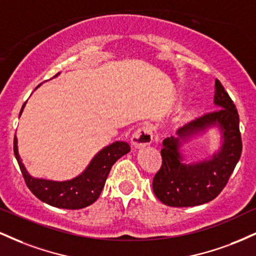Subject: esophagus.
Returning <instances> with one entry per match:
<instances>
[{
    "label": "esophagus",
    "instance_id": "1",
    "mask_svg": "<svg viewBox=\"0 0 256 256\" xmlns=\"http://www.w3.org/2000/svg\"><path fill=\"white\" fill-rule=\"evenodd\" d=\"M154 137V131L150 125H143L134 132L131 137V142L136 148H142L150 144Z\"/></svg>",
    "mask_w": 256,
    "mask_h": 256
}]
</instances>
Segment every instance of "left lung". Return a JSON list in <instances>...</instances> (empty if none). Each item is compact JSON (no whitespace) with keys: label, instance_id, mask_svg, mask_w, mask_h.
Listing matches in <instances>:
<instances>
[{"label":"left lung","instance_id":"1","mask_svg":"<svg viewBox=\"0 0 256 256\" xmlns=\"http://www.w3.org/2000/svg\"><path fill=\"white\" fill-rule=\"evenodd\" d=\"M214 104L207 113L179 128L176 136L164 140L162 166L152 179V192L164 204L192 207L212 201L222 192L242 152L240 116L236 106L216 79ZM220 132V146L210 159L185 164L180 146L190 138L210 128Z\"/></svg>","mask_w":256,"mask_h":256}]
</instances>
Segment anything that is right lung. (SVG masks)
I'll list each match as a JSON object with an SVG mask.
<instances>
[{
	"instance_id": "right-lung-1",
	"label": "right lung",
	"mask_w": 256,
	"mask_h": 256,
	"mask_svg": "<svg viewBox=\"0 0 256 256\" xmlns=\"http://www.w3.org/2000/svg\"><path fill=\"white\" fill-rule=\"evenodd\" d=\"M130 149L128 143L116 140L100 150L92 158L86 168L77 177L70 180L58 182L32 177L20 158L18 152V140L14 137V155L28 189L42 202L64 210H80L92 204L104 189L112 166L122 155L128 154Z\"/></svg>"
}]
</instances>
